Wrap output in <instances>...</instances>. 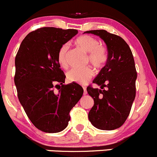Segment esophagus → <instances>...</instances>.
Returning a JSON list of instances; mask_svg holds the SVG:
<instances>
[{"label": "esophagus", "instance_id": "obj_1", "mask_svg": "<svg viewBox=\"0 0 157 157\" xmlns=\"http://www.w3.org/2000/svg\"><path fill=\"white\" fill-rule=\"evenodd\" d=\"M83 94H84V95L87 94V91H86V87H83Z\"/></svg>", "mask_w": 157, "mask_h": 157}]
</instances>
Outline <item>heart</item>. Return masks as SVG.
Returning <instances> with one entry per match:
<instances>
[{
  "mask_svg": "<svg viewBox=\"0 0 157 157\" xmlns=\"http://www.w3.org/2000/svg\"><path fill=\"white\" fill-rule=\"evenodd\" d=\"M78 48L88 52L86 63H90L96 69H102L106 64L109 59V54L106 47L99 44L96 38L90 35H82L76 39L74 42ZM68 45H61L57 54L58 64L63 68L68 67ZM94 75L93 69L87 66L81 69H72L67 73V79L71 83L85 85L90 81Z\"/></svg>",
  "mask_w": 157,
  "mask_h": 157,
  "instance_id": "b5f03b06",
  "label": "heart"
}]
</instances>
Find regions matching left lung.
Segmentation results:
<instances>
[{
  "label": "left lung",
  "mask_w": 157,
  "mask_h": 157,
  "mask_svg": "<svg viewBox=\"0 0 157 157\" xmlns=\"http://www.w3.org/2000/svg\"><path fill=\"white\" fill-rule=\"evenodd\" d=\"M85 33L103 39L109 52L106 64L93 80L101 89L91 86L86 88L94 100L89 120L99 129H117L125 122L136 96L137 71L134 57L129 45L119 36L104 29Z\"/></svg>",
  "instance_id": "1"
}]
</instances>
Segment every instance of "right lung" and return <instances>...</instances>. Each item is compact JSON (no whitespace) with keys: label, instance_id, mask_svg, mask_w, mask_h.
Instances as JSON below:
<instances>
[{"label":"right lung","instance_id":"obj_1","mask_svg":"<svg viewBox=\"0 0 157 157\" xmlns=\"http://www.w3.org/2000/svg\"><path fill=\"white\" fill-rule=\"evenodd\" d=\"M77 33L39 28L25 37L16 55L18 99L31 122L44 132H60L67 127L71 109L83 96V88L77 83L64 84L66 76L57 61L61 45Z\"/></svg>","mask_w":157,"mask_h":157}]
</instances>
